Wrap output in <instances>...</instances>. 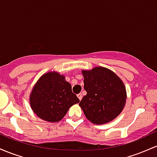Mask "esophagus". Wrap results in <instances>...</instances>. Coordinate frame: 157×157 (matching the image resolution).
Wrapping results in <instances>:
<instances>
[{
  "mask_svg": "<svg viewBox=\"0 0 157 157\" xmlns=\"http://www.w3.org/2000/svg\"><path fill=\"white\" fill-rule=\"evenodd\" d=\"M77 97H78V98H79V100H82V94H81V93H79V94H77Z\"/></svg>",
  "mask_w": 157,
  "mask_h": 157,
  "instance_id": "34e87169",
  "label": "esophagus"
}]
</instances>
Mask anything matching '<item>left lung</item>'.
<instances>
[{"mask_svg": "<svg viewBox=\"0 0 157 157\" xmlns=\"http://www.w3.org/2000/svg\"><path fill=\"white\" fill-rule=\"evenodd\" d=\"M86 96L79 105L86 118L94 124L109 122L122 112L126 102L123 82L107 68L95 67L82 70Z\"/></svg>", "mask_w": 157, "mask_h": 157, "instance_id": "8db88e82", "label": "left lung"}]
</instances>
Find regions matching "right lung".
Listing matches in <instances>:
<instances>
[{"mask_svg": "<svg viewBox=\"0 0 157 157\" xmlns=\"http://www.w3.org/2000/svg\"><path fill=\"white\" fill-rule=\"evenodd\" d=\"M29 101L37 117L45 121L56 122L62 120L69 108L80 100L63 75L53 71L40 77L32 90Z\"/></svg>", "mask_w": 157, "mask_h": 157, "instance_id": "add662e5", "label": "right lung"}]
</instances>
